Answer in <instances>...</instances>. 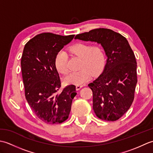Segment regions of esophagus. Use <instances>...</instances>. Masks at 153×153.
Here are the masks:
<instances>
[{
    "mask_svg": "<svg viewBox=\"0 0 153 153\" xmlns=\"http://www.w3.org/2000/svg\"><path fill=\"white\" fill-rule=\"evenodd\" d=\"M83 87V85H76V90H79L81 88H82V87Z\"/></svg>",
    "mask_w": 153,
    "mask_h": 153,
    "instance_id": "esophagus-1",
    "label": "esophagus"
}]
</instances>
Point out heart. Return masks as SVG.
Masks as SVG:
<instances>
[{"label":"heart","mask_w":153,"mask_h":153,"mask_svg":"<svg viewBox=\"0 0 153 153\" xmlns=\"http://www.w3.org/2000/svg\"><path fill=\"white\" fill-rule=\"evenodd\" d=\"M71 54L82 58L80 68L82 69L68 74L64 82L72 85H83L89 81L91 76H96L103 70L105 64V55L102 48L99 45L92 46L85 43H79L69 48ZM68 54L60 51L55 57V66L60 73L66 74L68 71Z\"/></svg>","instance_id":"b5f03b06"}]
</instances>
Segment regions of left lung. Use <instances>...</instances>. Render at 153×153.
<instances>
[{
  "mask_svg": "<svg viewBox=\"0 0 153 153\" xmlns=\"http://www.w3.org/2000/svg\"><path fill=\"white\" fill-rule=\"evenodd\" d=\"M75 39L96 42L107 57L101 74L89 83L93 108L99 118L116 121L130 108L134 99L137 62L126 39L109 29L99 28L77 35Z\"/></svg>",
  "mask_w": 153,
  "mask_h": 153,
  "instance_id": "obj_1",
  "label": "left lung"
}]
</instances>
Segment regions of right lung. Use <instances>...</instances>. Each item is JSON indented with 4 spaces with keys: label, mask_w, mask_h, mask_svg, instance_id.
Here are the masks:
<instances>
[{
    "label": "right lung",
    "mask_w": 153,
    "mask_h": 153,
    "mask_svg": "<svg viewBox=\"0 0 153 153\" xmlns=\"http://www.w3.org/2000/svg\"><path fill=\"white\" fill-rule=\"evenodd\" d=\"M74 37L44 33L25 44L21 60L25 95L29 105L42 121L56 124L69 116L72 100L77 95L76 86L70 85L60 93L61 82L55 57Z\"/></svg>",
    "instance_id": "1"
}]
</instances>
